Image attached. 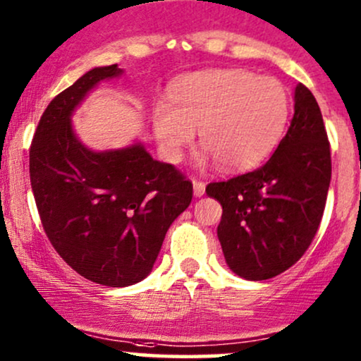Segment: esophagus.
Listing matches in <instances>:
<instances>
[{
  "label": "esophagus",
  "instance_id": "34e87169",
  "mask_svg": "<svg viewBox=\"0 0 361 361\" xmlns=\"http://www.w3.org/2000/svg\"><path fill=\"white\" fill-rule=\"evenodd\" d=\"M192 185H194V196H196V197L204 196V192H206V184H204V182L194 179L192 180Z\"/></svg>",
  "mask_w": 361,
  "mask_h": 361
}]
</instances>
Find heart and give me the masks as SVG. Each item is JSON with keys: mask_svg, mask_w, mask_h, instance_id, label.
Segmentation results:
<instances>
[{"mask_svg": "<svg viewBox=\"0 0 361 361\" xmlns=\"http://www.w3.org/2000/svg\"><path fill=\"white\" fill-rule=\"evenodd\" d=\"M170 101L154 106L152 121L165 159L179 162L201 130V145L226 171L253 167L272 152L289 114L281 80L241 69L185 75Z\"/></svg>", "mask_w": 361, "mask_h": 361, "instance_id": "obj_1", "label": "heart"}]
</instances>
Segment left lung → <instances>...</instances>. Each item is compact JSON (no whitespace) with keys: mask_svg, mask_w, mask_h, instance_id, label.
<instances>
[{"mask_svg":"<svg viewBox=\"0 0 361 361\" xmlns=\"http://www.w3.org/2000/svg\"><path fill=\"white\" fill-rule=\"evenodd\" d=\"M331 180V148L312 92L295 87L294 118L267 162L207 184L223 206L218 238L230 269L267 281L306 253L323 219Z\"/></svg>","mask_w":361,"mask_h":361,"instance_id":"8db88e82","label":"left lung"}]
</instances>
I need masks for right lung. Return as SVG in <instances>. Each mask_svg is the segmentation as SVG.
<instances>
[{"mask_svg":"<svg viewBox=\"0 0 361 361\" xmlns=\"http://www.w3.org/2000/svg\"><path fill=\"white\" fill-rule=\"evenodd\" d=\"M120 72L116 63L96 67L63 89L30 147V182L47 238L71 269L108 287L150 274L169 226L192 201V182L142 145L96 154L72 133L75 106Z\"/></svg>","mask_w":361,"mask_h":361,"instance_id":"1","label":"right lung"}]
</instances>
